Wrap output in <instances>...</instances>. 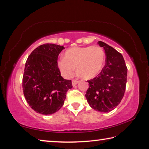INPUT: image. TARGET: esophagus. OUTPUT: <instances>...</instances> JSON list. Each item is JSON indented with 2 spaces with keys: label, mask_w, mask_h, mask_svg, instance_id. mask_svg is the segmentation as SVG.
I'll list each match as a JSON object with an SVG mask.
<instances>
[{
  "label": "esophagus",
  "mask_w": 149,
  "mask_h": 149,
  "mask_svg": "<svg viewBox=\"0 0 149 149\" xmlns=\"http://www.w3.org/2000/svg\"><path fill=\"white\" fill-rule=\"evenodd\" d=\"M72 83V85L74 87L75 85H76L78 84V81L77 80H75V79H73Z\"/></svg>",
  "instance_id": "obj_1"
}]
</instances>
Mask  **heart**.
<instances>
[{"mask_svg": "<svg viewBox=\"0 0 149 149\" xmlns=\"http://www.w3.org/2000/svg\"><path fill=\"white\" fill-rule=\"evenodd\" d=\"M105 62L104 52L99 47H74L65 52V57H60L58 65L65 77L74 74L75 68L81 77L92 79L99 74Z\"/></svg>", "mask_w": 149, "mask_h": 149, "instance_id": "1", "label": "heart"}]
</instances>
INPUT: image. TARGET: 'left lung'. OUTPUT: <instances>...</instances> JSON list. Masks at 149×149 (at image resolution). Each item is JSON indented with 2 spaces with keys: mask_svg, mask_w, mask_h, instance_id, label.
<instances>
[{
  "mask_svg": "<svg viewBox=\"0 0 149 149\" xmlns=\"http://www.w3.org/2000/svg\"><path fill=\"white\" fill-rule=\"evenodd\" d=\"M98 44L106 54V64L98 77L87 81L89 87L85 97L91 107L100 112L114 110L124 95L127 68L120 52L102 41Z\"/></svg>",
  "mask_w": 149,
  "mask_h": 149,
  "instance_id": "left-lung-1",
  "label": "left lung"
}]
</instances>
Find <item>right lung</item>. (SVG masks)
Instances as JSON below:
<instances>
[{
    "instance_id": "obj_1",
    "label": "right lung",
    "mask_w": 149,
    "mask_h": 149,
    "mask_svg": "<svg viewBox=\"0 0 149 149\" xmlns=\"http://www.w3.org/2000/svg\"><path fill=\"white\" fill-rule=\"evenodd\" d=\"M64 46L45 44L32 51L25 65L22 87L25 98L32 109L49 115L58 111L64 103L72 81L61 76L58 56Z\"/></svg>"
}]
</instances>
